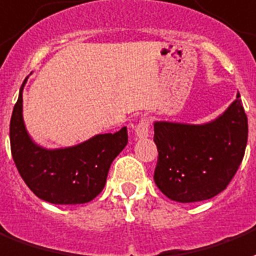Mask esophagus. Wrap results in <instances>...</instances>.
Instances as JSON below:
<instances>
[{"label":"esophagus","mask_w":256,"mask_h":256,"mask_svg":"<svg viewBox=\"0 0 256 256\" xmlns=\"http://www.w3.org/2000/svg\"><path fill=\"white\" fill-rule=\"evenodd\" d=\"M135 132L138 138H142V139H144V138H147L150 135V120L147 117H143L139 121V124L135 128Z\"/></svg>","instance_id":"esophagus-1"}]
</instances>
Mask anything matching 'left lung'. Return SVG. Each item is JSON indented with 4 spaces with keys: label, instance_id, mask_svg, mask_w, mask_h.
<instances>
[{
    "label": "left lung",
    "instance_id": "left-lung-1",
    "mask_svg": "<svg viewBox=\"0 0 256 256\" xmlns=\"http://www.w3.org/2000/svg\"><path fill=\"white\" fill-rule=\"evenodd\" d=\"M154 132L159 154L155 184L170 200L196 202L222 193L234 178L244 156L248 122L238 93L214 121L202 126L156 121Z\"/></svg>",
    "mask_w": 256,
    "mask_h": 256
}]
</instances>
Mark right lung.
I'll list each match as a JSON object with an SVG mask.
<instances>
[{
  "instance_id": "right-lung-1",
  "label": "right lung",
  "mask_w": 256,
  "mask_h": 256,
  "mask_svg": "<svg viewBox=\"0 0 256 256\" xmlns=\"http://www.w3.org/2000/svg\"><path fill=\"white\" fill-rule=\"evenodd\" d=\"M22 82L10 118V150L17 170L39 198L56 205L84 204L106 184L109 167L128 143L126 128L96 135L67 148L46 150L34 144L22 120Z\"/></svg>"
}]
</instances>
